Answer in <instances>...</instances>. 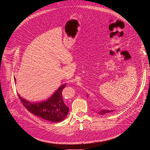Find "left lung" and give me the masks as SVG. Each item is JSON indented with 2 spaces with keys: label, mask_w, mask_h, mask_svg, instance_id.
Listing matches in <instances>:
<instances>
[{
  "label": "left lung",
  "mask_w": 150,
  "mask_h": 150,
  "mask_svg": "<svg viewBox=\"0 0 150 150\" xmlns=\"http://www.w3.org/2000/svg\"><path fill=\"white\" fill-rule=\"evenodd\" d=\"M113 112V110H102L101 111H100L98 112V113L101 115H105V113H110V112Z\"/></svg>",
  "instance_id": "8db88e82"
}]
</instances>
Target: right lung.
Instances as JSON below:
<instances>
[{
    "instance_id": "add662e5",
    "label": "right lung",
    "mask_w": 150,
    "mask_h": 150,
    "mask_svg": "<svg viewBox=\"0 0 150 150\" xmlns=\"http://www.w3.org/2000/svg\"><path fill=\"white\" fill-rule=\"evenodd\" d=\"M14 80L16 81L15 77ZM66 85H61L47 100L37 103L28 101L18 95L25 108L34 115L50 122H59L67 117L69 112L68 107L62 96V90Z\"/></svg>"
}]
</instances>
